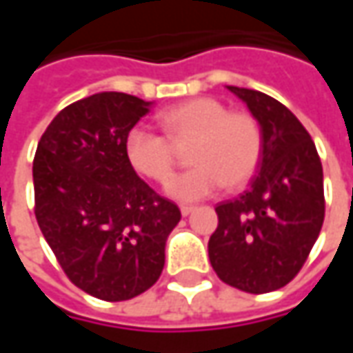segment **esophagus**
Returning a JSON list of instances; mask_svg holds the SVG:
<instances>
[{
	"mask_svg": "<svg viewBox=\"0 0 353 353\" xmlns=\"http://www.w3.org/2000/svg\"><path fill=\"white\" fill-rule=\"evenodd\" d=\"M194 210H196L194 206H186V204H184V206H181V214H183V216H188V214H192Z\"/></svg>",
	"mask_w": 353,
	"mask_h": 353,
	"instance_id": "1",
	"label": "esophagus"
}]
</instances>
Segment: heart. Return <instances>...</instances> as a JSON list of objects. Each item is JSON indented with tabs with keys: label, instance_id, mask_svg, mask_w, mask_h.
<instances>
[{
	"label": "heart",
	"instance_id": "obj_1",
	"mask_svg": "<svg viewBox=\"0 0 353 353\" xmlns=\"http://www.w3.org/2000/svg\"><path fill=\"white\" fill-rule=\"evenodd\" d=\"M165 135L135 125L125 137V157L141 176L169 183L176 169L172 145H186L188 163L196 165L169 184L176 200H200L222 186L234 190L250 181L261 163L263 133L248 112H230L214 98H194L159 114Z\"/></svg>",
	"mask_w": 353,
	"mask_h": 353
}]
</instances>
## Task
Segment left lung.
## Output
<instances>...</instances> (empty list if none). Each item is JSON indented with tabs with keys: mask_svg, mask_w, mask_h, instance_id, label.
Instances as JSON below:
<instances>
[{
	"mask_svg": "<svg viewBox=\"0 0 353 353\" xmlns=\"http://www.w3.org/2000/svg\"><path fill=\"white\" fill-rule=\"evenodd\" d=\"M263 133L251 186L216 206L208 241L216 275L251 294L277 291L303 269L324 222V179L314 141L289 108L263 92L228 86Z\"/></svg>",
	"mask_w": 353,
	"mask_h": 353,
	"instance_id": "left-lung-1",
	"label": "left lung"
}]
</instances>
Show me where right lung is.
I'll return each instance as SVG.
<instances>
[{
    "mask_svg": "<svg viewBox=\"0 0 353 353\" xmlns=\"http://www.w3.org/2000/svg\"><path fill=\"white\" fill-rule=\"evenodd\" d=\"M151 102L100 92L66 105L45 129L33 161L34 216L66 277L108 303L151 289L181 220L125 157L129 129Z\"/></svg>",
    "mask_w": 353,
    "mask_h": 353,
    "instance_id": "add662e5",
    "label": "right lung"
}]
</instances>
